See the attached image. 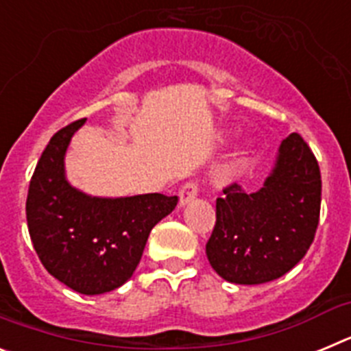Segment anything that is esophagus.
Returning <instances> with one entry per match:
<instances>
[{"label":"esophagus","instance_id":"obj_1","mask_svg":"<svg viewBox=\"0 0 351 351\" xmlns=\"http://www.w3.org/2000/svg\"><path fill=\"white\" fill-rule=\"evenodd\" d=\"M198 193V184L195 181H188L184 186H182L181 190H179V204L181 206H186V204H190Z\"/></svg>","mask_w":351,"mask_h":351}]
</instances>
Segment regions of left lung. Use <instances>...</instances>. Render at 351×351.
Wrapping results in <instances>:
<instances>
[{
    "mask_svg": "<svg viewBox=\"0 0 351 351\" xmlns=\"http://www.w3.org/2000/svg\"><path fill=\"white\" fill-rule=\"evenodd\" d=\"M216 200L206 244L213 269L235 285L278 280L308 253L322 204L320 167L299 133L280 145L271 176L255 193L234 182Z\"/></svg>",
    "mask_w": 351,
    "mask_h": 351,
    "instance_id": "8db88e82",
    "label": "left lung"
}]
</instances>
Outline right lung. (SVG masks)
Returning a JSON list of instances; mask_svg holds the SVG:
<instances>
[{"label":"right lung","mask_w":351,"mask_h":351,"mask_svg":"<svg viewBox=\"0 0 351 351\" xmlns=\"http://www.w3.org/2000/svg\"><path fill=\"white\" fill-rule=\"evenodd\" d=\"M84 123L54 133L42 153L29 182L26 218L49 274L84 295H100L132 278L153 226L176 209L178 197L101 198L73 188L64 176V154Z\"/></svg>","instance_id":"right-lung-1"}]
</instances>
